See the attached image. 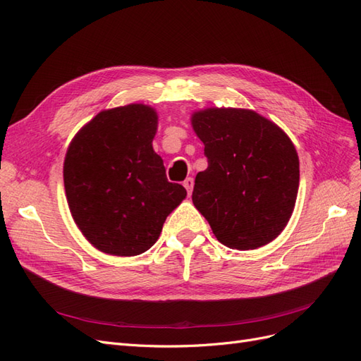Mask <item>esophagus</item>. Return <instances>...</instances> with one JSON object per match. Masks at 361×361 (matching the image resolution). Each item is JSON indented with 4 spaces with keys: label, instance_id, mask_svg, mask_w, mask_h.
Instances as JSON below:
<instances>
[{
    "label": "esophagus",
    "instance_id": "esophagus-1",
    "mask_svg": "<svg viewBox=\"0 0 361 361\" xmlns=\"http://www.w3.org/2000/svg\"><path fill=\"white\" fill-rule=\"evenodd\" d=\"M183 187L187 188V191H188V194H191L192 192V187H194V179L192 178H187L183 180Z\"/></svg>",
    "mask_w": 361,
    "mask_h": 361
}]
</instances>
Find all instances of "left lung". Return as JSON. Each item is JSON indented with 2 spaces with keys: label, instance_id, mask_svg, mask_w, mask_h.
Instances as JSON below:
<instances>
[{
  "label": "left lung",
  "instance_id": "8db88e82",
  "mask_svg": "<svg viewBox=\"0 0 361 361\" xmlns=\"http://www.w3.org/2000/svg\"><path fill=\"white\" fill-rule=\"evenodd\" d=\"M207 169L192 203L228 248L255 250L283 232L300 185L298 154L285 130L244 108H206L191 116Z\"/></svg>",
  "mask_w": 361,
  "mask_h": 361
}]
</instances>
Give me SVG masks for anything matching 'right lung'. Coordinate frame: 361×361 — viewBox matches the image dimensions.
<instances>
[{"label":"right lung","instance_id":"add662e5","mask_svg":"<svg viewBox=\"0 0 361 361\" xmlns=\"http://www.w3.org/2000/svg\"><path fill=\"white\" fill-rule=\"evenodd\" d=\"M158 114L129 104L96 114L71 141L63 166L73 221L94 248L137 256L154 245L187 190L167 180L152 147Z\"/></svg>","mask_w":361,"mask_h":361}]
</instances>
